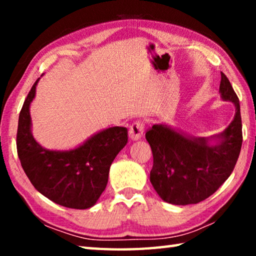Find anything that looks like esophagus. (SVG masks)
I'll use <instances>...</instances> for the list:
<instances>
[{
    "label": "esophagus",
    "mask_w": 256,
    "mask_h": 256,
    "mask_svg": "<svg viewBox=\"0 0 256 256\" xmlns=\"http://www.w3.org/2000/svg\"><path fill=\"white\" fill-rule=\"evenodd\" d=\"M144 122H141V120H136V122H134L131 126H130V138L133 141H136V140H140L144 136Z\"/></svg>",
    "instance_id": "1"
}]
</instances>
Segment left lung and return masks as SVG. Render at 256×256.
Instances as JSON below:
<instances>
[{"mask_svg":"<svg viewBox=\"0 0 256 256\" xmlns=\"http://www.w3.org/2000/svg\"><path fill=\"white\" fill-rule=\"evenodd\" d=\"M219 92L222 100L232 102L236 108L234 120L224 132L196 138L167 124H154L146 133L154 156L150 182L164 202L188 206L206 200L235 168L242 142L240 106L222 72Z\"/></svg>","mask_w":256,"mask_h":256,"instance_id":"1","label":"left lung"}]
</instances>
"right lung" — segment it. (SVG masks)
Segmentation results:
<instances>
[{
	"instance_id": "add662e5",
	"label": "right lung",
	"mask_w": 256,
	"mask_h": 256,
	"mask_svg": "<svg viewBox=\"0 0 256 256\" xmlns=\"http://www.w3.org/2000/svg\"><path fill=\"white\" fill-rule=\"evenodd\" d=\"M34 82L19 115L16 150L34 188L60 206L89 209L105 190L112 162L128 144V128L112 126L98 132L70 150L45 149L32 132L30 104Z\"/></svg>"
}]
</instances>
